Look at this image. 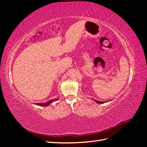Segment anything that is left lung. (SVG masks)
<instances>
[{"label": "left lung", "mask_w": 147, "mask_h": 147, "mask_svg": "<svg viewBox=\"0 0 147 147\" xmlns=\"http://www.w3.org/2000/svg\"><path fill=\"white\" fill-rule=\"evenodd\" d=\"M95 101L98 104H104V103H105V102H100V101H98V100H95Z\"/></svg>", "instance_id": "1"}]
</instances>
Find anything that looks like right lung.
Listing matches in <instances>:
<instances>
[{"label": "right lung", "mask_w": 147, "mask_h": 147, "mask_svg": "<svg viewBox=\"0 0 147 147\" xmlns=\"http://www.w3.org/2000/svg\"><path fill=\"white\" fill-rule=\"evenodd\" d=\"M56 100H57V99ZM53 100H54L51 99L50 101H48L47 102H45V103H35V104L38 105H40V106H47V105H48L49 104H50L51 102H52Z\"/></svg>", "instance_id": "right-lung-1"}]
</instances>
